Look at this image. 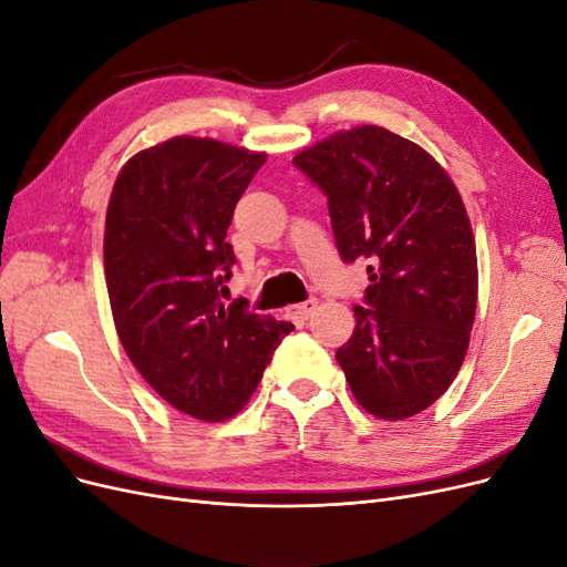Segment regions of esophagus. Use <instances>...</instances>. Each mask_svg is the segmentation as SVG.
Masks as SVG:
<instances>
[{"mask_svg": "<svg viewBox=\"0 0 567 567\" xmlns=\"http://www.w3.org/2000/svg\"><path fill=\"white\" fill-rule=\"evenodd\" d=\"M315 310H317V300H305V302L286 307V317L293 319V321H305V319H310V315Z\"/></svg>", "mask_w": 567, "mask_h": 567, "instance_id": "obj_1", "label": "esophagus"}]
</instances>
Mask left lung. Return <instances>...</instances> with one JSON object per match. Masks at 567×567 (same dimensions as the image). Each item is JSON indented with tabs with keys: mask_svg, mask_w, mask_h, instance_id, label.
<instances>
[{
	"mask_svg": "<svg viewBox=\"0 0 567 567\" xmlns=\"http://www.w3.org/2000/svg\"><path fill=\"white\" fill-rule=\"evenodd\" d=\"M293 163L329 198L346 262H369L364 307L336 352L354 400L402 421L440 400L463 364L477 305L471 219L444 167L385 127L336 132Z\"/></svg>",
	"mask_w": 567,
	"mask_h": 567,
	"instance_id": "obj_1",
	"label": "left lung"
}]
</instances>
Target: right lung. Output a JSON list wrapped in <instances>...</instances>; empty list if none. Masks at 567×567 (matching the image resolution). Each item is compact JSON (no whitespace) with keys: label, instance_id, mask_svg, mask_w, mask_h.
<instances>
[{"label":"right lung","instance_id":"obj_1","mask_svg":"<svg viewBox=\"0 0 567 567\" xmlns=\"http://www.w3.org/2000/svg\"><path fill=\"white\" fill-rule=\"evenodd\" d=\"M267 153L208 136L144 148L113 184L104 231L111 312L130 362L161 398L198 421L250 400L293 323L221 296L236 265L234 208Z\"/></svg>","mask_w":567,"mask_h":567}]
</instances>
